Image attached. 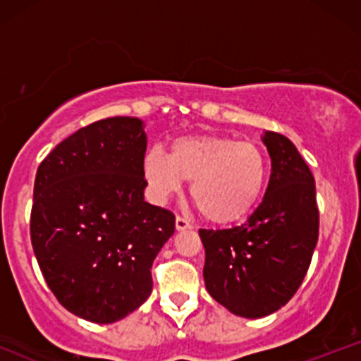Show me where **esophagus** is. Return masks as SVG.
I'll use <instances>...</instances> for the list:
<instances>
[{"label": "esophagus", "instance_id": "1", "mask_svg": "<svg viewBox=\"0 0 361 361\" xmlns=\"http://www.w3.org/2000/svg\"><path fill=\"white\" fill-rule=\"evenodd\" d=\"M175 224H176V229L178 231H185V229H192V222H188L186 221L185 217H181V215H178L176 217V221H175Z\"/></svg>", "mask_w": 361, "mask_h": 361}]
</instances>
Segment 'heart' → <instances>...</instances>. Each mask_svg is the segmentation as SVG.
Segmentation results:
<instances>
[{
	"instance_id": "obj_1",
	"label": "heart",
	"mask_w": 361,
	"mask_h": 361,
	"mask_svg": "<svg viewBox=\"0 0 361 361\" xmlns=\"http://www.w3.org/2000/svg\"><path fill=\"white\" fill-rule=\"evenodd\" d=\"M144 175L159 200L180 193L185 180H192L190 195L207 221L233 224L261 197L267 159L250 140L193 134L173 140L169 154L152 147L144 157Z\"/></svg>"
}]
</instances>
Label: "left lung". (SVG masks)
Masks as SVG:
<instances>
[{
	"mask_svg": "<svg viewBox=\"0 0 361 361\" xmlns=\"http://www.w3.org/2000/svg\"><path fill=\"white\" fill-rule=\"evenodd\" d=\"M271 157L267 193L246 222L200 229L204 280L219 304L241 317H264L295 295L319 238L316 183L285 135L264 132Z\"/></svg>",
	"mask_w": 361,
	"mask_h": 361,
	"instance_id": "left-lung-1",
	"label": "left lung"
}]
</instances>
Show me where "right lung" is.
I'll return each mask as SVG.
<instances>
[{
  "mask_svg": "<svg viewBox=\"0 0 361 361\" xmlns=\"http://www.w3.org/2000/svg\"><path fill=\"white\" fill-rule=\"evenodd\" d=\"M142 120L80 128L37 169L30 238L49 288L74 316L120 321L151 295L152 261L175 233L171 210L144 200Z\"/></svg>",
  "mask_w": 361,
  "mask_h": 361,
  "instance_id": "add662e5",
  "label": "right lung"
}]
</instances>
